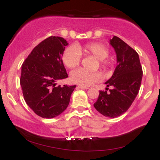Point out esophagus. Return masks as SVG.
<instances>
[{
	"label": "esophagus",
	"instance_id": "34e87169",
	"mask_svg": "<svg viewBox=\"0 0 160 160\" xmlns=\"http://www.w3.org/2000/svg\"><path fill=\"white\" fill-rule=\"evenodd\" d=\"M78 89H89L88 87H86V86H78Z\"/></svg>",
	"mask_w": 160,
	"mask_h": 160
}]
</instances>
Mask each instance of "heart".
<instances>
[{
  "label": "heart",
  "mask_w": 160,
  "mask_h": 160,
  "mask_svg": "<svg viewBox=\"0 0 160 160\" xmlns=\"http://www.w3.org/2000/svg\"><path fill=\"white\" fill-rule=\"evenodd\" d=\"M92 55L98 58L99 65L102 68L106 69L111 65L110 60L107 59L109 49L105 45L100 43H89L84 45L76 44L75 47H67L62 56L63 64L68 68H74L80 65L81 54ZM73 82L82 86H89L100 81L102 76L98 72H89L83 69H77L71 74Z\"/></svg>",
  "instance_id": "obj_1"
}]
</instances>
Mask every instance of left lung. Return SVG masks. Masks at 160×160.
I'll return each mask as SVG.
<instances>
[{
	"label": "left lung",
	"instance_id": "obj_1",
	"mask_svg": "<svg viewBox=\"0 0 160 160\" xmlns=\"http://www.w3.org/2000/svg\"><path fill=\"white\" fill-rule=\"evenodd\" d=\"M110 44L115 49L117 65L105 84L113 88L109 92H99L94 107L104 117L114 118L127 111L136 98L143 71L138 54L135 49L116 36L110 40Z\"/></svg>",
	"mask_w": 160,
	"mask_h": 160
}]
</instances>
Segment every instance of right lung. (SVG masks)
Returning <instances> with one entry per match:
<instances>
[{
  "instance_id": "right-lung-1",
  "label": "right lung",
  "mask_w": 160,
  "mask_h": 160,
  "mask_svg": "<svg viewBox=\"0 0 160 160\" xmlns=\"http://www.w3.org/2000/svg\"><path fill=\"white\" fill-rule=\"evenodd\" d=\"M68 43L61 37L51 36L37 45L22 65L20 85L24 99L43 118H53L68 106L76 86H57L68 78L62 59Z\"/></svg>"
}]
</instances>
